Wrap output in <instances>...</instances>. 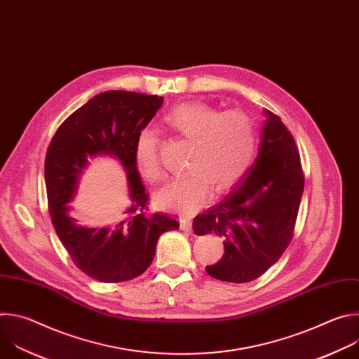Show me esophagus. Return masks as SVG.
<instances>
[{
    "mask_svg": "<svg viewBox=\"0 0 359 359\" xmlns=\"http://www.w3.org/2000/svg\"><path fill=\"white\" fill-rule=\"evenodd\" d=\"M180 230H182V231H186V233H190V231H191V223H190V220H187V219H180Z\"/></svg>",
    "mask_w": 359,
    "mask_h": 359,
    "instance_id": "obj_1",
    "label": "esophagus"
}]
</instances>
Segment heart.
Segmentation results:
<instances>
[{"label": "heart", "instance_id": "b5f03b06", "mask_svg": "<svg viewBox=\"0 0 359 359\" xmlns=\"http://www.w3.org/2000/svg\"><path fill=\"white\" fill-rule=\"evenodd\" d=\"M166 125L179 136L191 142L189 172L172 177L162 186L155 201L161 208L190 213L212 196V184L223 191L236 184L250 169L259 135L252 118L243 111L220 112L203 104H182L165 116ZM161 139L155 129L139 132L135 142V163L147 180H159Z\"/></svg>", "mask_w": 359, "mask_h": 359}]
</instances>
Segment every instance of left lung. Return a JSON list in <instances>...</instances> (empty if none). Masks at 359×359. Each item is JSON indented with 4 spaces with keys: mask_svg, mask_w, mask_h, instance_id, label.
<instances>
[{
    "mask_svg": "<svg viewBox=\"0 0 359 359\" xmlns=\"http://www.w3.org/2000/svg\"><path fill=\"white\" fill-rule=\"evenodd\" d=\"M264 115L254 163L224 200L193 220L197 236L223 237V257L206 271L227 283L252 281L278 262L292 238L304 190L291 132L273 112Z\"/></svg>",
    "mask_w": 359,
    "mask_h": 359,
    "instance_id": "obj_1",
    "label": "left lung"
}]
</instances>
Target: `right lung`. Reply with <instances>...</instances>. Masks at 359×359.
<instances>
[{"instance_id":"right-lung-1","label":"right lung","mask_w":359,"mask_h":359,"mask_svg":"<svg viewBox=\"0 0 359 359\" xmlns=\"http://www.w3.org/2000/svg\"><path fill=\"white\" fill-rule=\"evenodd\" d=\"M163 104L158 95L107 90L69 115L50 140L45 158V186L53 226L75 266L100 283L139 277L155 257L165 231L179 229L165 213L147 212V193L135 163V142ZM115 157L127 173L131 206L109 228H85L67 204L89 160Z\"/></svg>"}]
</instances>
